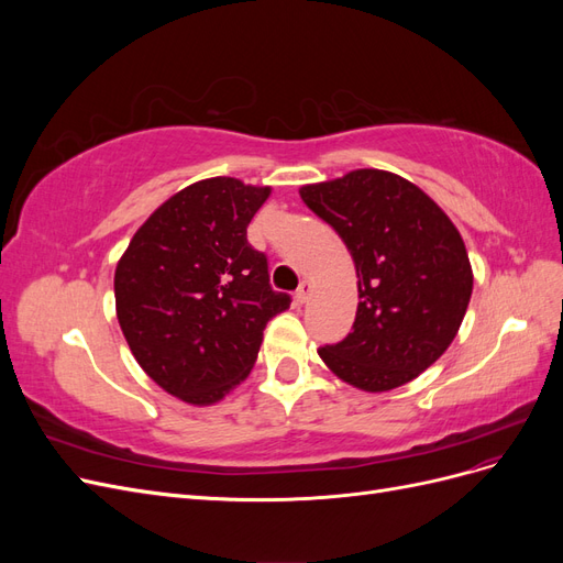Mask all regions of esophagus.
Instances as JSON below:
<instances>
[{
    "instance_id": "esophagus-1",
    "label": "esophagus",
    "mask_w": 563,
    "mask_h": 563,
    "mask_svg": "<svg viewBox=\"0 0 563 563\" xmlns=\"http://www.w3.org/2000/svg\"><path fill=\"white\" fill-rule=\"evenodd\" d=\"M310 294H312V284H310V282H300L298 291H296V300H298V302H308Z\"/></svg>"
}]
</instances>
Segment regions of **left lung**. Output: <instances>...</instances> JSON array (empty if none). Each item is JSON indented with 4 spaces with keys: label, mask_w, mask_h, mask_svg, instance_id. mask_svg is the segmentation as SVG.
I'll use <instances>...</instances> for the list:
<instances>
[{
    "label": "left lung",
    "mask_w": 563,
    "mask_h": 563,
    "mask_svg": "<svg viewBox=\"0 0 563 563\" xmlns=\"http://www.w3.org/2000/svg\"><path fill=\"white\" fill-rule=\"evenodd\" d=\"M340 234L360 277V305L340 343L319 350L340 380L364 391L411 383L463 323L472 296L465 242L420 187L378 168L300 187Z\"/></svg>",
    "instance_id": "left-lung-1"
}]
</instances>
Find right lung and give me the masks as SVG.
<instances>
[{"label":"right lung","instance_id":"add662e5","mask_svg":"<svg viewBox=\"0 0 563 563\" xmlns=\"http://www.w3.org/2000/svg\"><path fill=\"white\" fill-rule=\"evenodd\" d=\"M269 187L209 178L152 213L117 263V319L135 362L168 395L209 406L255 364L267 321L291 305L269 286L246 228Z\"/></svg>","mask_w":563,"mask_h":563}]
</instances>
